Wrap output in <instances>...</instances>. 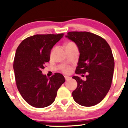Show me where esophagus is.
Here are the masks:
<instances>
[{"instance_id": "esophagus-1", "label": "esophagus", "mask_w": 128, "mask_h": 128, "mask_svg": "<svg viewBox=\"0 0 128 128\" xmlns=\"http://www.w3.org/2000/svg\"><path fill=\"white\" fill-rule=\"evenodd\" d=\"M64 78H65V79H66V81H67V80H69V79H71V78L69 77V76H64Z\"/></svg>"}]
</instances>
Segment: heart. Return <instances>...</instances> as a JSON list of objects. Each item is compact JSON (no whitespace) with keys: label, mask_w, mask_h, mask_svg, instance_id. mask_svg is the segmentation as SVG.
Instances as JSON below:
<instances>
[{"label":"heart","mask_w":128,"mask_h":128,"mask_svg":"<svg viewBox=\"0 0 128 128\" xmlns=\"http://www.w3.org/2000/svg\"><path fill=\"white\" fill-rule=\"evenodd\" d=\"M73 46H76L75 43L72 42H69L66 43V48H67V47ZM62 71L64 73H68L71 71V68H70V67H68V66H64V67H63L62 68Z\"/></svg>","instance_id":"obj_1"}]
</instances>
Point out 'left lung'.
<instances>
[{"label":"left lung","instance_id":"left-lung-1","mask_svg":"<svg viewBox=\"0 0 128 128\" xmlns=\"http://www.w3.org/2000/svg\"><path fill=\"white\" fill-rule=\"evenodd\" d=\"M66 36L75 42L80 52L75 73H87L86 80L72 77L78 83L73 99L82 106H94L104 99L112 83L114 59L111 48L105 39L91 32H68Z\"/></svg>","mask_w":128,"mask_h":128}]
</instances>
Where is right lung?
Returning <instances> with one entry per match:
<instances>
[{"label": "right lung", "mask_w": 128, "mask_h": 128, "mask_svg": "<svg viewBox=\"0 0 128 128\" xmlns=\"http://www.w3.org/2000/svg\"><path fill=\"white\" fill-rule=\"evenodd\" d=\"M64 36L59 34H37L21 42L14 60L16 85L22 98L36 108L49 106L55 100L57 91L65 78L55 73L49 78L42 74V69L50 60L51 49Z\"/></svg>", "instance_id": "obj_1"}]
</instances>
